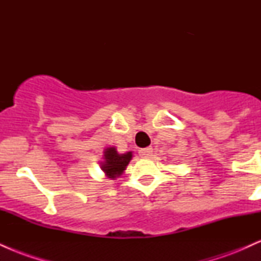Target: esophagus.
<instances>
[{
    "mask_svg": "<svg viewBox=\"0 0 261 261\" xmlns=\"http://www.w3.org/2000/svg\"><path fill=\"white\" fill-rule=\"evenodd\" d=\"M152 153H153V151H152V148H151V147L142 148V149H140V151H139V154L141 155V157H143V158H148V157H151Z\"/></svg>",
    "mask_w": 261,
    "mask_h": 261,
    "instance_id": "esophagus-1",
    "label": "esophagus"
}]
</instances>
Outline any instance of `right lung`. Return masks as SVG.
Wrapping results in <instances>:
<instances>
[{
    "instance_id": "right-lung-1",
    "label": "right lung",
    "mask_w": 261,
    "mask_h": 261,
    "mask_svg": "<svg viewBox=\"0 0 261 261\" xmlns=\"http://www.w3.org/2000/svg\"><path fill=\"white\" fill-rule=\"evenodd\" d=\"M131 158H133V152L120 154L118 153L115 147H108L104 151V162H101V169L108 178L114 179L124 173Z\"/></svg>"
}]
</instances>
